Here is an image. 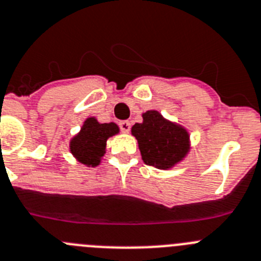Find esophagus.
<instances>
[{"instance_id": "esophagus-1", "label": "esophagus", "mask_w": 261, "mask_h": 261, "mask_svg": "<svg viewBox=\"0 0 261 261\" xmlns=\"http://www.w3.org/2000/svg\"><path fill=\"white\" fill-rule=\"evenodd\" d=\"M118 126H119V130H121L122 133H125V134H127L128 131H130V128H131V125H130V122H128V121H121L118 123Z\"/></svg>"}]
</instances>
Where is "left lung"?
<instances>
[{"mask_svg":"<svg viewBox=\"0 0 261 261\" xmlns=\"http://www.w3.org/2000/svg\"><path fill=\"white\" fill-rule=\"evenodd\" d=\"M131 133L139 143L143 161L149 166L169 169L189 151L186 130L164 119L156 110L145 112L142 123H135Z\"/></svg>","mask_w":261,"mask_h":261,"instance_id":"8db88e82","label":"left lung"}]
</instances>
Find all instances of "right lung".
<instances>
[{
    "instance_id": "obj_1",
    "label": "right lung",
    "mask_w": 261,
    "mask_h": 261,
    "mask_svg": "<svg viewBox=\"0 0 261 261\" xmlns=\"http://www.w3.org/2000/svg\"><path fill=\"white\" fill-rule=\"evenodd\" d=\"M117 133L118 126L113 122L98 123L95 118H88L70 143V151L84 165L96 166L104 156L108 138Z\"/></svg>"
}]
</instances>
